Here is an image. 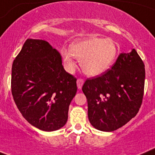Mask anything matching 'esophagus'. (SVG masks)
Masks as SVG:
<instances>
[{
	"label": "esophagus",
	"instance_id": "34e87169",
	"mask_svg": "<svg viewBox=\"0 0 155 155\" xmlns=\"http://www.w3.org/2000/svg\"><path fill=\"white\" fill-rule=\"evenodd\" d=\"M76 83H77L78 89H79V90H81V89H82V87H83V83H84V80H83V79H78Z\"/></svg>",
	"mask_w": 155,
	"mask_h": 155
}]
</instances>
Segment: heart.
Returning a JSON list of instances; mask_svg holds the SVG:
<instances>
[{"instance_id": "obj_1", "label": "heart", "mask_w": 155, "mask_h": 155, "mask_svg": "<svg viewBox=\"0 0 155 155\" xmlns=\"http://www.w3.org/2000/svg\"><path fill=\"white\" fill-rule=\"evenodd\" d=\"M61 54L69 72H74L76 69L75 58L80 61L84 73L97 76L110 68L117 54V48L112 40L92 37L73 41L69 50L62 48Z\"/></svg>"}]
</instances>
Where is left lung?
I'll list each match as a JSON object with an SVG mask.
<instances>
[{
    "label": "left lung",
    "instance_id": "obj_1",
    "mask_svg": "<svg viewBox=\"0 0 155 155\" xmlns=\"http://www.w3.org/2000/svg\"><path fill=\"white\" fill-rule=\"evenodd\" d=\"M144 80V64L134 48L121 53L111 69L88 79L82 90L92 126L111 132L134 117L141 105Z\"/></svg>",
    "mask_w": 155,
    "mask_h": 155
}]
</instances>
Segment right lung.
Segmentation results:
<instances>
[{
	"instance_id": "add662e5",
	"label": "right lung",
	"mask_w": 155,
	"mask_h": 155,
	"mask_svg": "<svg viewBox=\"0 0 155 155\" xmlns=\"http://www.w3.org/2000/svg\"><path fill=\"white\" fill-rule=\"evenodd\" d=\"M76 91V79L64 69L60 53L48 41L28 38L12 70V95L24 118L44 131L60 129Z\"/></svg>"
}]
</instances>
